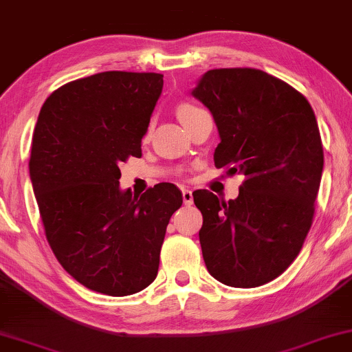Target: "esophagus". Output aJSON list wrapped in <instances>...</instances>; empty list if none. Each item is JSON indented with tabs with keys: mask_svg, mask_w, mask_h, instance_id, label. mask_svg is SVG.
Segmentation results:
<instances>
[{
	"mask_svg": "<svg viewBox=\"0 0 352 352\" xmlns=\"http://www.w3.org/2000/svg\"><path fill=\"white\" fill-rule=\"evenodd\" d=\"M182 196H184V203L185 206H191L193 204V193L190 190H184L182 191Z\"/></svg>",
	"mask_w": 352,
	"mask_h": 352,
	"instance_id": "1",
	"label": "esophagus"
}]
</instances>
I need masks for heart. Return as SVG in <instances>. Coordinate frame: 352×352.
Masks as SVG:
<instances>
[{
  "mask_svg": "<svg viewBox=\"0 0 352 352\" xmlns=\"http://www.w3.org/2000/svg\"><path fill=\"white\" fill-rule=\"evenodd\" d=\"M196 111H199V107H196V106H193V104H184V106H180V107H179V117H180V120H184V119H186V117H188V116L195 114Z\"/></svg>",
  "mask_w": 352,
  "mask_h": 352,
  "instance_id": "obj_1",
  "label": "heart"
}]
</instances>
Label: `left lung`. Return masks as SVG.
<instances>
[{
    "label": "left lung",
    "instance_id": "obj_1",
    "mask_svg": "<svg viewBox=\"0 0 352 352\" xmlns=\"http://www.w3.org/2000/svg\"><path fill=\"white\" fill-rule=\"evenodd\" d=\"M191 95L217 125L215 167L245 175L236 199L193 193L206 267L228 287H261L296 259L312 225L323 170L316 114L301 93L259 69L208 70Z\"/></svg>",
    "mask_w": 352,
    "mask_h": 352
}]
</instances>
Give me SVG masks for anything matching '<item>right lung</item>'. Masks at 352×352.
Returning <instances> with one entry per match:
<instances>
[{"instance_id":"obj_1","label":"right lung","mask_w":352,"mask_h":352,"mask_svg":"<svg viewBox=\"0 0 352 352\" xmlns=\"http://www.w3.org/2000/svg\"><path fill=\"white\" fill-rule=\"evenodd\" d=\"M162 75L109 70L51 93L36 120L30 180L46 240L88 289L129 296L149 287L180 190H120L119 164L142 156Z\"/></svg>"}]
</instances>
